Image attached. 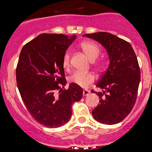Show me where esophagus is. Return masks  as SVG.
Segmentation results:
<instances>
[{"mask_svg":"<svg viewBox=\"0 0 152 152\" xmlns=\"http://www.w3.org/2000/svg\"><path fill=\"white\" fill-rule=\"evenodd\" d=\"M89 93H90V91H89V90L84 89V91H83V96H88V95L89 94Z\"/></svg>","mask_w":152,"mask_h":152,"instance_id":"1","label":"esophagus"}]
</instances>
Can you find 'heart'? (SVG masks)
<instances>
[{"label":"heart","instance_id":"obj_1","mask_svg":"<svg viewBox=\"0 0 152 152\" xmlns=\"http://www.w3.org/2000/svg\"><path fill=\"white\" fill-rule=\"evenodd\" d=\"M81 48L85 55L91 61H94L95 59H96L99 54V48L93 42H85L81 43ZM62 63L63 68L66 69H68L70 67V53L68 52L65 53L63 56ZM94 66L97 68L102 67V63H95ZM69 81L71 83H73L81 87L86 88L94 82V76L91 73H82L76 71L70 76Z\"/></svg>","mask_w":152,"mask_h":152}]
</instances>
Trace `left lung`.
<instances>
[{"instance_id":"8db88e82","label":"left lung","mask_w":152,"mask_h":152,"mask_svg":"<svg viewBox=\"0 0 152 152\" xmlns=\"http://www.w3.org/2000/svg\"><path fill=\"white\" fill-rule=\"evenodd\" d=\"M104 48L110 60L109 67L96 84L102 92L99 102L92 110L98 122L114 125L122 121L132 110L136 97L141 73L138 60L129 42L108 32L85 34Z\"/></svg>"}]
</instances>
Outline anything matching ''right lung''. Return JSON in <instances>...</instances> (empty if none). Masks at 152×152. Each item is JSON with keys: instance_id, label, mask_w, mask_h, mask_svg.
Masks as SVG:
<instances>
[{"instance_id": "1", "label": "right lung", "mask_w": 152, "mask_h": 152, "mask_svg": "<svg viewBox=\"0 0 152 152\" xmlns=\"http://www.w3.org/2000/svg\"><path fill=\"white\" fill-rule=\"evenodd\" d=\"M76 38L41 34L25 45L20 53L16 71L18 89L31 115L46 127L67 123L72 115L71 105L82 98V88L73 83L63 89L66 84L63 58Z\"/></svg>"}]
</instances>
